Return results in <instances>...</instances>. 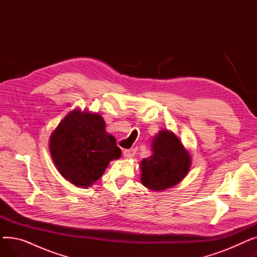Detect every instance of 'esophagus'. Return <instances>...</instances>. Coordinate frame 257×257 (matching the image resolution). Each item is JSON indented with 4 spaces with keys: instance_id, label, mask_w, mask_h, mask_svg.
I'll return each instance as SVG.
<instances>
[{
    "instance_id": "34e87169",
    "label": "esophagus",
    "mask_w": 257,
    "mask_h": 257,
    "mask_svg": "<svg viewBox=\"0 0 257 257\" xmlns=\"http://www.w3.org/2000/svg\"><path fill=\"white\" fill-rule=\"evenodd\" d=\"M134 154H136V150L134 149H128V150H125L123 155L125 158H132L134 156Z\"/></svg>"
}]
</instances>
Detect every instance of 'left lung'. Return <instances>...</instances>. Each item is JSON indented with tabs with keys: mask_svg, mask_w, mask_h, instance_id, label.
Here are the masks:
<instances>
[{
	"mask_svg": "<svg viewBox=\"0 0 257 257\" xmlns=\"http://www.w3.org/2000/svg\"><path fill=\"white\" fill-rule=\"evenodd\" d=\"M152 155L141 163V180L152 191H165L178 184L191 169L192 157L176 134L160 130L152 141Z\"/></svg>",
	"mask_w": 257,
	"mask_h": 257,
	"instance_id": "1",
	"label": "left lung"
}]
</instances>
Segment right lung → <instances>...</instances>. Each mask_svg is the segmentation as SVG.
Segmentation results:
<instances>
[{
	"label": "right lung",
	"instance_id": "right-lung-1",
	"mask_svg": "<svg viewBox=\"0 0 257 257\" xmlns=\"http://www.w3.org/2000/svg\"><path fill=\"white\" fill-rule=\"evenodd\" d=\"M98 113L75 109L66 114L50 137L52 159L62 177L76 186L89 187L121 151L105 130Z\"/></svg>",
	"mask_w": 257,
	"mask_h": 257
}]
</instances>
